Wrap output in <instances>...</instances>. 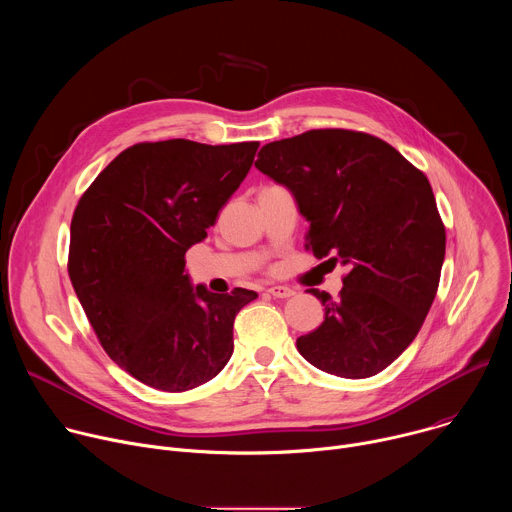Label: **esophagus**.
<instances>
[{
  "label": "esophagus",
  "mask_w": 512,
  "mask_h": 512,
  "mask_svg": "<svg viewBox=\"0 0 512 512\" xmlns=\"http://www.w3.org/2000/svg\"><path fill=\"white\" fill-rule=\"evenodd\" d=\"M267 291H269V294H271L273 298H281V300L291 298V296L296 294V291L291 289V287H287V285H273V287H269Z\"/></svg>",
  "instance_id": "esophagus-1"
}]
</instances>
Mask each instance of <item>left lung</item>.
Segmentation results:
<instances>
[{
	"label": "left lung",
	"mask_w": 512,
	"mask_h": 512,
	"mask_svg": "<svg viewBox=\"0 0 512 512\" xmlns=\"http://www.w3.org/2000/svg\"><path fill=\"white\" fill-rule=\"evenodd\" d=\"M257 170L294 194L306 249L348 267L324 322L298 338L316 369L367 379L415 340L440 285L446 227L421 170L393 145L352 129H312L263 145Z\"/></svg>",
	"instance_id": "8db88e82"
}]
</instances>
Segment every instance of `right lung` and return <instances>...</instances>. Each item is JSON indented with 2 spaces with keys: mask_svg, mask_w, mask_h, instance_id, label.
<instances>
[{
  "mask_svg": "<svg viewBox=\"0 0 512 512\" xmlns=\"http://www.w3.org/2000/svg\"><path fill=\"white\" fill-rule=\"evenodd\" d=\"M259 141H143L123 150L81 196L68 275L111 360L143 385H204L233 354V324L255 291L192 287L186 251L251 170Z\"/></svg>",
  "mask_w": 512,
  "mask_h": 512,
  "instance_id": "add662e5",
  "label": "right lung"
}]
</instances>
